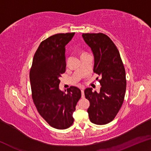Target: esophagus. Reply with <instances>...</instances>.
Instances as JSON below:
<instances>
[{
	"label": "esophagus",
	"instance_id": "34e87169",
	"mask_svg": "<svg viewBox=\"0 0 151 151\" xmlns=\"http://www.w3.org/2000/svg\"><path fill=\"white\" fill-rule=\"evenodd\" d=\"M81 94H82V97L85 96V94H84V88H81Z\"/></svg>",
	"mask_w": 151,
	"mask_h": 151
}]
</instances>
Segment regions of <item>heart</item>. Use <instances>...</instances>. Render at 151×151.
<instances>
[{
  "mask_svg": "<svg viewBox=\"0 0 151 151\" xmlns=\"http://www.w3.org/2000/svg\"><path fill=\"white\" fill-rule=\"evenodd\" d=\"M83 54H85V53H83V54H82V55H83Z\"/></svg>",
  "mask_w": 151,
  "mask_h": 151,
  "instance_id": "1",
  "label": "heart"
}]
</instances>
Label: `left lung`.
Returning a JSON list of instances; mask_svg holds the SVG:
<instances>
[{
    "mask_svg": "<svg viewBox=\"0 0 151 151\" xmlns=\"http://www.w3.org/2000/svg\"><path fill=\"white\" fill-rule=\"evenodd\" d=\"M82 37L93 52L94 73L101 77L99 93L92 88L85 90L90 102L89 119L96 124H106L114 119L123 103L127 86L124 67L118 49L108 36L83 33Z\"/></svg>",
    "mask_w": 151,
    "mask_h": 151,
    "instance_id": "left-lung-1",
    "label": "left lung"
}]
</instances>
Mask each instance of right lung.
Masks as SVG:
<instances>
[{
    "instance_id": "obj_1",
    "label": "right lung",
    "mask_w": 151,
    "mask_h": 151,
    "mask_svg": "<svg viewBox=\"0 0 151 151\" xmlns=\"http://www.w3.org/2000/svg\"><path fill=\"white\" fill-rule=\"evenodd\" d=\"M75 33L56 34L40 43L30 71L32 96L38 112L51 127L66 129L74 122L73 112L81 91L70 86L59 89L60 77L66 70L65 47Z\"/></svg>"
}]
</instances>
